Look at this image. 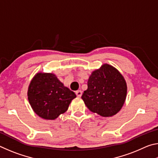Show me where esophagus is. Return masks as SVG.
Masks as SVG:
<instances>
[{"label":"esophagus","mask_w":158,"mask_h":158,"mask_svg":"<svg viewBox=\"0 0 158 158\" xmlns=\"http://www.w3.org/2000/svg\"><path fill=\"white\" fill-rule=\"evenodd\" d=\"M75 93H76V95H77V97H79V98H80L82 95V91H81V90H77V91H76Z\"/></svg>","instance_id":"obj_1"}]
</instances>
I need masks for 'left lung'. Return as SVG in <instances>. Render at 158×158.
Masks as SVG:
<instances>
[{
    "label": "left lung",
    "instance_id": "1",
    "mask_svg": "<svg viewBox=\"0 0 158 158\" xmlns=\"http://www.w3.org/2000/svg\"><path fill=\"white\" fill-rule=\"evenodd\" d=\"M126 95L124 77L113 66L104 64L92 73L81 98L90 111L109 117L121 110Z\"/></svg>",
    "mask_w": 158,
    "mask_h": 158
}]
</instances>
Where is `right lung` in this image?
<instances>
[{"instance_id": "1", "label": "right lung", "mask_w": 158, "mask_h": 158, "mask_svg": "<svg viewBox=\"0 0 158 158\" xmlns=\"http://www.w3.org/2000/svg\"><path fill=\"white\" fill-rule=\"evenodd\" d=\"M75 98V93L52 73H37L28 86L29 103L35 113L44 119L54 120L65 113Z\"/></svg>"}]
</instances>
